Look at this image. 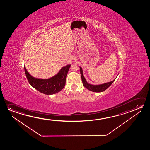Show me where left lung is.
I'll list each match as a JSON object with an SVG mask.
<instances>
[{
	"instance_id": "1",
	"label": "left lung",
	"mask_w": 150,
	"mask_h": 150,
	"mask_svg": "<svg viewBox=\"0 0 150 150\" xmlns=\"http://www.w3.org/2000/svg\"><path fill=\"white\" fill-rule=\"evenodd\" d=\"M80 74H81V79H82L83 86L87 89H88V90L92 91L94 92H102L104 91L108 87H110V86L112 85V83H113L114 81L115 80V79L113 81L102 84H100V85H92L88 83L86 81V79L84 78V77L83 76L82 69L80 66Z\"/></svg>"
}]
</instances>
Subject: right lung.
Segmentation results:
<instances>
[{
  "label": "right lung",
  "instance_id": "right-lung-1",
  "mask_svg": "<svg viewBox=\"0 0 150 150\" xmlns=\"http://www.w3.org/2000/svg\"><path fill=\"white\" fill-rule=\"evenodd\" d=\"M71 64L62 67L60 71L50 78L40 79L31 76L24 66L26 78L30 84L40 93L46 95H52L58 93L62 90L66 84V79Z\"/></svg>",
  "mask_w": 150,
  "mask_h": 150
}]
</instances>
